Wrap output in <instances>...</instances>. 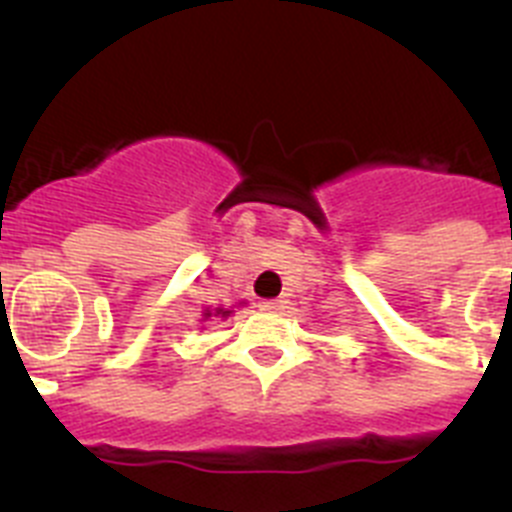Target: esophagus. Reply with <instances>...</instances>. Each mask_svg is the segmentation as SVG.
<instances>
[{
	"instance_id": "esophagus-1",
	"label": "esophagus",
	"mask_w": 512,
	"mask_h": 512,
	"mask_svg": "<svg viewBox=\"0 0 512 512\" xmlns=\"http://www.w3.org/2000/svg\"><path fill=\"white\" fill-rule=\"evenodd\" d=\"M287 307V300H266L261 302V310L266 312H282Z\"/></svg>"
}]
</instances>
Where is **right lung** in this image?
<instances>
[{"instance_id": "obj_1", "label": "right lung", "mask_w": 512, "mask_h": 512, "mask_svg": "<svg viewBox=\"0 0 512 512\" xmlns=\"http://www.w3.org/2000/svg\"><path fill=\"white\" fill-rule=\"evenodd\" d=\"M238 305H246V302H238ZM233 315V310H228V307H215V310H205L202 312V320H210V318H230Z\"/></svg>"}]
</instances>
